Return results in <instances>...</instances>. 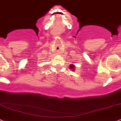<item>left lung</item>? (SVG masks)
I'll return each mask as SVG.
<instances>
[{
	"label": "left lung",
	"mask_w": 121,
	"mask_h": 121,
	"mask_svg": "<svg viewBox=\"0 0 121 121\" xmlns=\"http://www.w3.org/2000/svg\"><path fill=\"white\" fill-rule=\"evenodd\" d=\"M70 69H72V70H74V67H75V66H74V65H73V64H71L70 65Z\"/></svg>",
	"instance_id": "left-lung-1"
}]
</instances>
